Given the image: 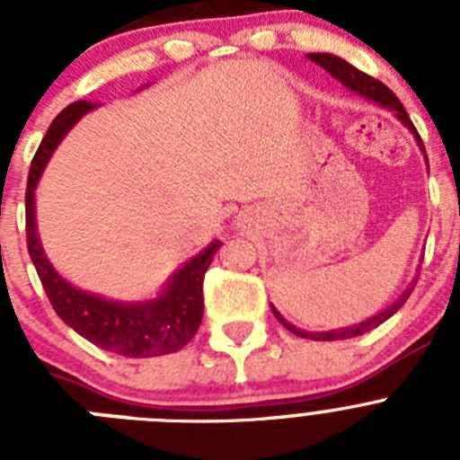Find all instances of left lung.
I'll return each mask as SVG.
<instances>
[{
    "label": "left lung",
    "instance_id": "8db88e82",
    "mask_svg": "<svg viewBox=\"0 0 460 460\" xmlns=\"http://www.w3.org/2000/svg\"><path fill=\"white\" fill-rule=\"evenodd\" d=\"M308 59L311 62H315L318 66H323L324 71L332 75V78L339 80L341 84H343L345 89H350V92H355L357 96H364L367 101H373V103L382 105V108H387L392 110L394 115H396V119L401 121V124L408 128L410 133H412L414 137H417V145L421 147V152H424V145H421V137L420 133H417V128H414V124L410 121L408 112H405L403 103L396 99V93L392 92V89L387 87V84H382L380 80L371 78V75H367L364 71H359V68L352 66L350 62H345V59H341V57L336 55H329V52H311L308 55ZM426 156V152H424ZM414 283L417 280H412L408 288H405V292L401 296H398L396 302L392 304V306H387L385 311L376 313V315H371V318L367 320H361V323L357 324H350V327H341V329H329V332H306V329H299L295 327L292 323H288L283 315H280L279 311H276V306L271 304V311H274L276 320H279L283 327L288 329V332H292V334L296 336H302V339H311V341H345V339H355V336H361V334H367V332H371V329H376L377 324H382L385 320H389L394 315V313L398 311V308L403 306L405 302H408V296L410 292H412Z\"/></svg>",
    "mask_w": 460,
    "mask_h": 460
}]
</instances>
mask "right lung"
<instances>
[{"label":"right lung","mask_w":460,"mask_h":460,"mask_svg":"<svg viewBox=\"0 0 460 460\" xmlns=\"http://www.w3.org/2000/svg\"><path fill=\"white\" fill-rule=\"evenodd\" d=\"M96 105L89 101H75L55 117L46 137L40 140L27 180L24 209H27V251L36 267L43 290L50 299L52 308L73 332L115 355L145 359L181 350L200 327L205 296L202 280L211 265V258L221 249V242H214L190 258L189 262L174 271L165 280L164 290L145 302H115L93 292L80 290L68 283L55 267L50 265L46 251L40 246L39 227H36V186L48 161L59 147L80 117L87 115Z\"/></svg>","instance_id":"1"}]
</instances>
